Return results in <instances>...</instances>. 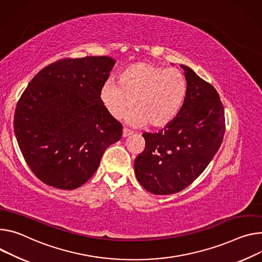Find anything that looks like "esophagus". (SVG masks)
<instances>
[{
  "mask_svg": "<svg viewBox=\"0 0 262 262\" xmlns=\"http://www.w3.org/2000/svg\"><path fill=\"white\" fill-rule=\"evenodd\" d=\"M133 134H134L133 130H130V129H128V128H123V134H122L123 138H126V137H128V136H130V135H133Z\"/></svg>",
  "mask_w": 262,
  "mask_h": 262,
  "instance_id": "1",
  "label": "esophagus"
}]
</instances>
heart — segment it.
<instances>
[{"label":"heart","mask_w":262,"mask_h":262,"mask_svg":"<svg viewBox=\"0 0 262 262\" xmlns=\"http://www.w3.org/2000/svg\"><path fill=\"white\" fill-rule=\"evenodd\" d=\"M113 81L104 83L99 98L115 119H120L133 104L127 120L135 125L148 124L162 128L180 114L188 94V83L182 71L166 69L147 61L128 64Z\"/></svg>","instance_id":"1"}]
</instances>
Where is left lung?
<instances>
[{
	"instance_id": "obj_1",
	"label": "left lung",
	"mask_w": 262,
	"mask_h": 262,
	"mask_svg": "<svg viewBox=\"0 0 262 262\" xmlns=\"http://www.w3.org/2000/svg\"><path fill=\"white\" fill-rule=\"evenodd\" d=\"M188 94L180 114L159 133H144L145 148L135 160V173L147 191H182L206 169L226 130L225 111L214 86L181 64Z\"/></svg>"
}]
</instances>
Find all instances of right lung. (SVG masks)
<instances>
[{
    "mask_svg": "<svg viewBox=\"0 0 262 262\" xmlns=\"http://www.w3.org/2000/svg\"><path fill=\"white\" fill-rule=\"evenodd\" d=\"M114 64L108 56L63 58L40 70L21 94L14 134L29 168L46 185L80 187L121 139L122 124L99 98Z\"/></svg>",
    "mask_w": 262,
    "mask_h": 262,
    "instance_id": "right-lung-1",
    "label": "right lung"
}]
</instances>
